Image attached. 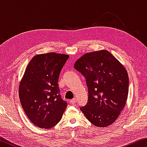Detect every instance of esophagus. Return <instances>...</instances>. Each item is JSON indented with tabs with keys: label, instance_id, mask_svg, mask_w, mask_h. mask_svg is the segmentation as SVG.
<instances>
[{
	"label": "esophagus",
	"instance_id": "34e87169",
	"mask_svg": "<svg viewBox=\"0 0 147 147\" xmlns=\"http://www.w3.org/2000/svg\"><path fill=\"white\" fill-rule=\"evenodd\" d=\"M76 102H77V100H76V98L71 99V100H70V102H71L72 104H76Z\"/></svg>",
	"mask_w": 147,
	"mask_h": 147
}]
</instances>
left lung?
Instances as JSON below:
<instances>
[{
    "label": "left lung",
    "instance_id": "1",
    "mask_svg": "<svg viewBox=\"0 0 147 147\" xmlns=\"http://www.w3.org/2000/svg\"><path fill=\"white\" fill-rule=\"evenodd\" d=\"M85 77L88 100L80 110L97 127L115 121L127 100L129 78L126 69L106 50L85 54L74 65Z\"/></svg>",
    "mask_w": 147,
    "mask_h": 147
}]
</instances>
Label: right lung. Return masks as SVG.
Wrapping results in <instances>:
<instances>
[{"mask_svg": "<svg viewBox=\"0 0 147 147\" xmlns=\"http://www.w3.org/2000/svg\"><path fill=\"white\" fill-rule=\"evenodd\" d=\"M69 56L38 54L29 62L19 84V95L29 120L41 128H51L62 118L67 106L61 98L59 73Z\"/></svg>", "mask_w": 147, "mask_h": 147, "instance_id": "add662e5", "label": "right lung"}]
</instances>
